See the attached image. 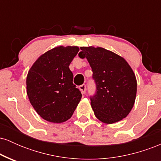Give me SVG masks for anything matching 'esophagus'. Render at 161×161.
<instances>
[{"label": "esophagus", "instance_id": "1", "mask_svg": "<svg viewBox=\"0 0 161 161\" xmlns=\"http://www.w3.org/2000/svg\"><path fill=\"white\" fill-rule=\"evenodd\" d=\"M79 90H80L81 92H82V94H85L86 92V85H82V86H79Z\"/></svg>", "mask_w": 161, "mask_h": 161}]
</instances>
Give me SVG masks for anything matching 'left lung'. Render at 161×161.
I'll list each match as a JSON object with an SVG mask.
<instances>
[{
    "label": "left lung",
    "mask_w": 161,
    "mask_h": 161,
    "mask_svg": "<svg viewBox=\"0 0 161 161\" xmlns=\"http://www.w3.org/2000/svg\"><path fill=\"white\" fill-rule=\"evenodd\" d=\"M81 58H86L93 72L96 94L91 105L100 121L112 124L125 118L133 108L137 81L123 57L103 48L81 47Z\"/></svg>",
    "instance_id": "obj_1"
}]
</instances>
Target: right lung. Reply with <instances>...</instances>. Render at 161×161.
I'll use <instances>...</instances> for the list:
<instances>
[{"instance_id": "right-lung-1", "label": "right lung", "mask_w": 161, "mask_h": 161, "mask_svg": "<svg viewBox=\"0 0 161 161\" xmlns=\"http://www.w3.org/2000/svg\"><path fill=\"white\" fill-rule=\"evenodd\" d=\"M79 51L77 46H57L41 55L28 72L27 95L37 114L45 120L54 123L68 120L82 98L69 68Z\"/></svg>"}]
</instances>
